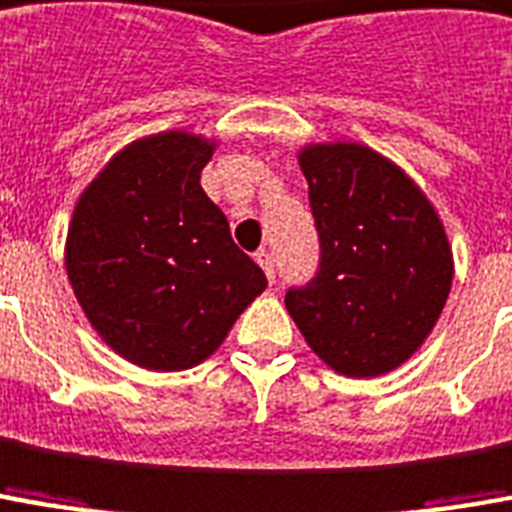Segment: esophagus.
I'll list each match as a JSON object with an SVG mask.
<instances>
[{
	"mask_svg": "<svg viewBox=\"0 0 512 512\" xmlns=\"http://www.w3.org/2000/svg\"><path fill=\"white\" fill-rule=\"evenodd\" d=\"M256 262L262 264V270H264V276H267V281H273V278H276V270H273L276 264H273V256H270L267 250H259V253H256Z\"/></svg>",
	"mask_w": 512,
	"mask_h": 512,
	"instance_id": "obj_1",
	"label": "esophagus"
}]
</instances>
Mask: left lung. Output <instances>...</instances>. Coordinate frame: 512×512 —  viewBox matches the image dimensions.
<instances>
[{"label":"left lung","mask_w":512,"mask_h":512,"mask_svg":"<svg viewBox=\"0 0 512 512\" xmlns=\"http://www.w3.org/2000/svg\"><path fill=\"white\" fill-rule=\"evenodd\" d=\"M298 164L320 267L287 292V312L331 370L390 373L424 345L449 298L454 259L443 220L404 169L365 144H306Z\"/></svg>","instance_id":"1"}]
</instances>
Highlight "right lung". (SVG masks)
<instances>
[{
    "instance_id": "add662e5",
    "label": "right lung",
    "mask_w": 512,
    "mask_h": 512,
    "mask_svg": "<svg viewBox=\"0 0 512 512\" xmlns=\"http://www.w3.org/2000/svg\"><path fill=\"white\" fill-rule=\"evenodd\" d=\"M217 139L164 130L130 142L83 189L66 273L88 323L147 370L209 359L267 287L200 186Z\"/></svg>"
}]
</instances>
